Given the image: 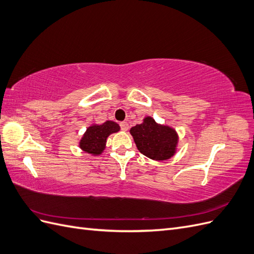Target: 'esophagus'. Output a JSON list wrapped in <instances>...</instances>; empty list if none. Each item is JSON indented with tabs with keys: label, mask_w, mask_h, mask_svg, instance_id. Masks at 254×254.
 Masks as SVG:
<instances>
[{
	"label": "esophagus",
	"mask_w": 254,
	"mask_h": 254,
	"mask_svg": "<svg viewBox=\"0 0 254 254\" xmlns=\"http://www.w3.org/2000/svg\"><path fill=\"white\" fill-rule=\"evenodd\" d=\"M120 125H121V128H122L123 131H127V130L129 129V124L127 122H122Z\"/></svg>",
	"instance_id": "34e87169"
}]
</instances>
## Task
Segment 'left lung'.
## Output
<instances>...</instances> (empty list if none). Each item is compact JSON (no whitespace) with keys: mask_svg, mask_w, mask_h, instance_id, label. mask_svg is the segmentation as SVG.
<instances>
[{"mask_svg":"<svg viewBox=\"0 0 254 254\" xmlns=\"http://www.w3.org/2000/svg\"><path fill=\"white\" fill-rule=\"evenodd\" d=\"M136 148L151 160L165 161L175 156L179 135L176 129L159 124L151 117H145L143 123L130 128Z\"/></svg>","mask_w":254,"mask_h":254,"instance_id":"1","label":"left lung"}]
</instances>
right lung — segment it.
Returning <instances> with one entry per match:
<instances>
[{
  "mask_svg": "<svg viewBox=\"0 0 254 254\" xmlns=\"http://www.w3.org/2000/svg\"><path fill=\"white\" fill-rule=\"evenodd\" d=\"M120 125L113 121H106L103 124H91L79 140V148L90 153L92 156L102 155L106 148V143L108 136L112 133L119 132Z\"/></svg>",
  "mask_w": 254,
  "mask_h": 254,
  "instance_id": "obj_1",
  "label": "right lung"
}]
</instances>
